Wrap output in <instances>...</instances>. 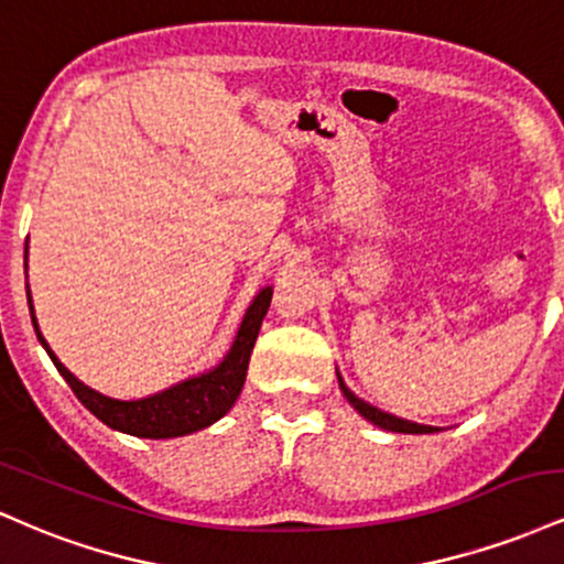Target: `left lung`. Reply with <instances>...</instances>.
Segmentation results:
<instances>
[{
  "label": "left lung",
  "mask_w": 564,
  "mask_h": 564,
  "mask_svg": "<svg viewBox=\"0 0 564 564\" xmlns=\"http://www.w3.org/2000/svg\"><path fill=\"white\" fill-rule=\"evenodd\" d=\"M336 379H339V390L341 394L347 398V403L355 408V411L360 413V416L366 419V422L381 426V430L387 432H403V435H430V432H437V426H426V424H416V422H408V419H400V416H392V413L381 411V408L366 403L364 398H358L349 387L345 384V379H341V373L336 371Z\"/></svg>",
  "instance_id": "left-lung-1"
}]
</instances>
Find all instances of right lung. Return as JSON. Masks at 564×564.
<instances>
[{
  "label": "right lung",
  "instance_id": "obj_1",
  "mask_svg": "<svg viewBox=\"0 0 564 564\" xmlns=\"http://www.w3.org/2000/svg\"><path fill=\"white\" fill-rule=\"evenodd\" d=\"M25 270H29V241H25ZM25 294H29L31 323H34L39 341L47 349L50 360H53L57 371H61V377L68 381L70 390H74L76 398L82 400V405L87 408L89 413H95L102 424H108L111 430L124 432V435L166 440L206 430V426L219 422V419L236 405L238 394L243 390L251 349H254L262 318L270 307L273 286H264L257 291V296L251 300L249 307H246L241 326H238L236 332V339H232L230 349L215 368L196 373V377H187L183 381H177V384L166 387V390L153 392L140 400L108 398V394L97 392L93 387H87L84 381L76 379L74 373L57 360V355L50 349L47 339L39 332L29 283H25Z\"/></svg>",
  "mask_w": 564,
  "mask_h": 564
}]
</instances>
